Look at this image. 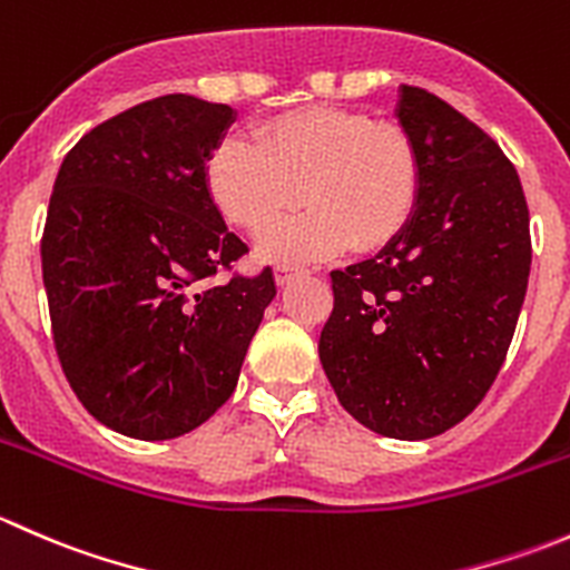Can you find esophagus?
Returning <instances> with one entry per match:
<instances>
[{
  "label": "esophagus",
  "instance_id": "34e87169",
  "mask_svg": "<svg viewBox=\"0 0 570 570\" xmlns=\"http://www.w3.org/2000/svg\"><path fill=\"white\" fill-rule=\"evenodd\" d=\"M297 273H301V267H295V264H278V267H275V284H289Z\"/></svg>",
  "mask_w": 570,
  "mask_h": 570
}]
</instances>
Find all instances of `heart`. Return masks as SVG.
I'll return each instance as SVG.
<instances>
[{"label":"heart","mask_w":570,"mask_h":570,"mask_svg":"<svg viewBox=\"0 0 570 570\" xmlns=\"http://www.w3.org/2000/svg\"><path fill=\"white\" fill-rule=\"evenodd\" d=\"M253 137H223L204 178L217 212L245 232H262L301 197L313 206L268 225L258 239L267 258L320 262L350 245L386 248L416 215L422 154L400 124L314 105L264 120Z\"/></svg>","instance_id":"obj_1"}]
</instances>
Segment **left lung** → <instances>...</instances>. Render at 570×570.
<instances>
[{"instance_id":"left-lung-1","label":"left lung","mask_w":570,"mask_h":570,"mask_svg":"<svg viewBox=\"0 0 570 570\" xmlns=\"http://www.w3.org/2000/svg\"><path fill=\"white\" fill-rule=\"evenodd\" d=\"M396 118L422 154V198L394 243L331 273L320 361L350 416L422 441L463 422L502 370L530 281V209L513 163L455 107L402 85Z\"/></svg>"}]
</instances>
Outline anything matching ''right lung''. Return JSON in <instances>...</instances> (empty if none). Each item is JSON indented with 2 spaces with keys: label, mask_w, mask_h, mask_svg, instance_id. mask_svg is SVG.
<instances>
[{
  "label": "right lung",
  "mask_w": 570,
  "mask_h": 570,
  "mask_svg": "<svg viewBox=\"0 0 570 570\" xmlns=\"http://www.w3.org/2000/svg\"><path fill=\"white\" fill-rule=\"evenodd\" d=\"M234 109L170 94L90 129L60 165L40 258L57 358L90 416L165 441L234 394L273 269H232L248 245L206 193Z\"/></svg>",
  "instance_id": "obj_1"
}]
</instances>
